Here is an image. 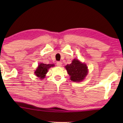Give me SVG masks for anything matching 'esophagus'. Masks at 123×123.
<instances>
[{
    "label": "esophagus",
    "instance_id": "1",
    "mask_svg": "<svg viewBox=\"0 0 123 123\" xmlns=\"http://www.w3.org/2000/svg\"><path fill=\"white\" fill-rule=\"evenodd\" d=\"M56 64H57V65H58V67H60L62 66V62H57Z\"/></svg>",
    "mask_w": 123,
    "mask_h": 123
}]
</instances>
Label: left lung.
Here are the masks:
<instances>
[{"label": "left lung", "mask_w": 123, "mask_h": 123, "mask_svg": "<svg viewBox=\"0 0 123 123\" xmlns=\"http://www.w3.org/2000/svg\"><path fill=\"white\" fill-rule=\"evenodd\" d=\"M70 80L73 82H80L83 80L88 74V67L86 64L74 59L70 64L65 65Z\"/></svg>", "instance_id": "left-lung-1"}]
</instances>
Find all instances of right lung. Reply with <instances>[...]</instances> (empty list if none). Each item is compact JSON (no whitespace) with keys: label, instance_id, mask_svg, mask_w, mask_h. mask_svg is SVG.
<instances>
[{"label":"right lung","instance_id":"obj_1","mask_svg":"<svg viewBox=\"0 0 123 123\" xmlns=\"http://www.w3.org/2000/svg\"><path fill=\"white\" fill-rule=\"evenodd\" d=\"M54 66V64H46L40 63L38 64L36 70H35V75L38 78H40V79H43V78H45L46 76V74L48 72L49 69Z\"/></svg>","mask_w":123,"mask_h":123}]
</instances>
